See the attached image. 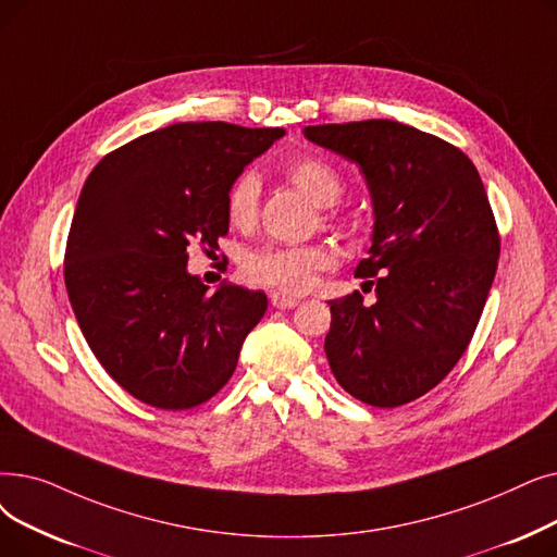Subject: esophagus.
Returning <instances> with one entry per match:
<instances>
[{"label":"esophagus","instance_id":"esophagus-1","mask_svg":"<svg viewBox=\"0 0 557 557\" xmlns=\"http://www.w3.org/2000/svg\"><path fill=\"white\" fill-rule=\"evenodd\" d=\"M271 305L277 309H294L298 305V300L292 296H284V294H271Z\"/></svg>","mask_w":557,"mask_h":557}]
</instances>
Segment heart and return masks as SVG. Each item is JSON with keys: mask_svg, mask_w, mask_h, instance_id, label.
<instances>
[{"mask_svg": "<svg viewBox=\"0 0 557 557\" xmlns=\"http://www.w3.org/2000/svg\"><path fill=\"white\" fill-rule=\"evenodd\" d=\"M284 177L300 188L317 207H332L344 193V182L323 159L302 154L288 161ZM261 184L252 173L238 175L225 193V219L246 232L255 225ZM332 263L325 246H259L240 257V277L250 284L275 288L282 294H300L311 286L319 271Z\"/></svg>", "mask_w": 557, "mask_h": 557, "instance_id": "obj_1", "label": "heart"}]
</instances>
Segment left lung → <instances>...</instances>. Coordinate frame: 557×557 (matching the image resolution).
Returning a JSON list of instances; mask_svg holds the SVG:
<instances>
[{
	"label": "left lung",
	"instance_id": "1",
	"mask_svg": "<svg viewBox=\"0 0 557 557\" xmlns=\"http://www.w3.org/2000/svg\"><path fill=\"white\" fill-rule=\"evenodd\" d=\"M305 136L359 165L375 215L355 271L375 302L359 292L330 300V369L361 403H412L453 371L485 309L500 255L485 186L462 150L394 120Z\"/></svg>",
	"mask_w": 557,
	"mask_h": 557
}]
</instances>
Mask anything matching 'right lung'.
I'll list each match as a JSON object with an SVG mask.
<instances>
[{
    "instance_id": "obj_1",
    "label": "right lung",
    "mask_w": 557,
    "mask_h": 557,
    "mask_svg": "<svg viewBox=\"0 0 557 557\" xmlns=\"http://www.w3.org/2000/svg\"><path fill=\"white\" fill-rule=\"evenodd\" d=\"M284 134L280 127L177 123L109 152L72 219L63 275L70 305L104 371L159 409H190L232 377L261 321V292L188 275V248H219L225 193Z\"/></svg>"
}]
</instances>
